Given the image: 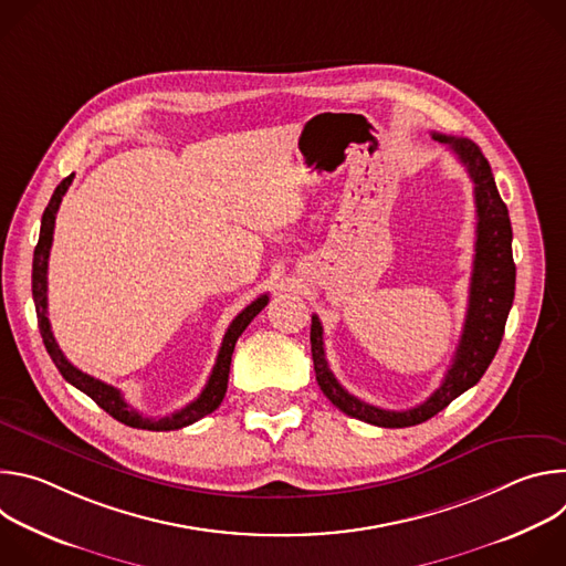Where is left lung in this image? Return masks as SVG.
<instances>
[{
  "label": "left lung",
  "instance_id": "8db88e82",
  "mask_svg": "<svg viewBox=\"0 0 566 566\" xmlns=\"http://www.w3.org/2000/svg\"><path fill=\"white\" fill-rule=\"evenodd\" d=\"M434 140L450 147L454 156L465 166L474 184V206H476V241L474 262L470 277L468 313L459 347L454 352L452 365L441 382V387L412 410H382L349 394L332 374L325 358V343H322V325L317 315L311 317V356L315 380L334 406L347 417L360 419L378 428H410L419 426L461 396L465 389L479 382L483 371L493 363L506 317L515 297V262H513V228L509 208L502 201L491 166L481 149L468 140L446 134H432Z\"/></svg>",
  "mask_w": 566,
  "mask_h": 566
}]
</instances>
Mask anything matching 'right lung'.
<instances>
[{
  "label": "right lung",
  "instance_id": "obj_1",
  "mask_svg": "<svg viewBox=\"0 0 566 566\" xmlns=\"http://www.w3.org/2000/svg\"><path fill=\"white\" fill-rule=\"evenodd\" d=\"M73 181V175H69L66 179H62V184L55 188L44 214H42V226H40V239H38V247L33 253V302H35V313H38V327L44 340V347L51 356V360L55 363L57 371L64 376L66 382H71L73 387H77L80 391H85L92 400H96L98 406L114 417L116 421L129 426V428H138V430H151V432H168V430H181L186 426H192L195 421L203 419L206 415L214 412L221 400L226 396V387H228V374H230V360H232V352H234V343L237 338L244 334V329L251 325V319L269 304V295H260L255 302H251L244 311H241L232 322L230 327L223 336L217 363L212 367V374L203 387V391L186 406L179 412H172L168 417H160V419H147L143 415H138L132 406H127V400L123 398L120 389L80 371L77 367H73L62 349L57 347L53 332H51V322L46 317V273H49V253H51V244H53V228H55V214L57 208L62 203L64 192L69 190Z\"/></svg>",
  "mask_w": 566,
  "mask_h": 566
}]
</instances>
